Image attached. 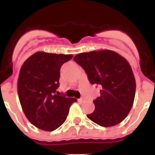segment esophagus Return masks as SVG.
I'll use <instances>...</instances> for the list:
<instances>
[{
	"label": "esophagus",
	"instance_id": "1",
	"mask_svg": "<svg viewBox=\"0 0 155 155\" xmlns=\"http://www.w3.org/2000/svg\"><path fill=\"white\" fill-rule=\"evenodd\" d=\"M83 101H84L83 98H80V99H78V102H79V103H82Z\"/></svg>",
	"mask_w": 155,
	"mask_h": 155
}]
</instances>
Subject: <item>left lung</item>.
Masks as SVG:
<instances>
[{
	"label": "left lung",
	"instance_id": "8db88e82",
	"mask_svg": "<svg viewBox=\"0 0 155 155\" xmlns=\"http://www.w3.org/2000/svg\"><path fill=\"white\" fill-rule=\"evenodd\" d=\"M73 60L87 73L92 85L101 86V96L94 101L95 109L87 117L102 127L121 123L133 107L136 80L127 61L109 49L77 54Z\"/></svg>",
	"mask_w": 155,
	"mask_h": 155
}]
</instances>
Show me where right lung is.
Segmentation results:
<instances>
[{
  "mask_svg": "<svg viewBox=\"0 0 155 155\" xmlns=\"http://www.w3.org/2000/svg\"><path fill=\"white\" fill-rule=\"evenodd\" d=\"M73 54L37 51L24 62L18 75V94L26 118L33 125L53 131L67 119L76 98L55 94L60 69Z\"/></svg>",
  "mask_w": 155,
  "mask_h": 155,
  "instance_id": "1",
  "label": "right lung"
}]
</instances>
